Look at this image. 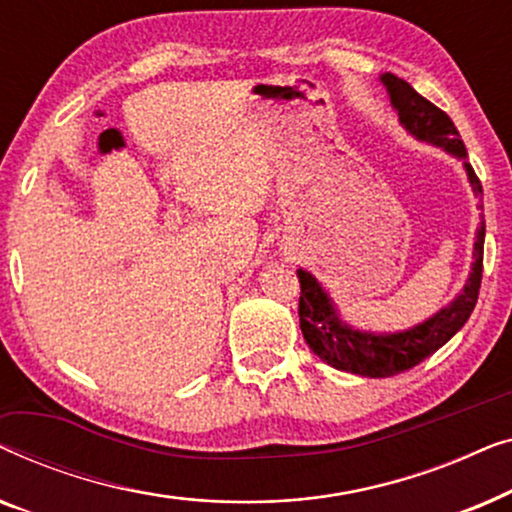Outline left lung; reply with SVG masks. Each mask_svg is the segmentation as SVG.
Listing matches in <instances>:
<instances>
[{"instance_id":"left-lung-1","label":"left lung","mask_w":512,"mask_h":512,"mask_svg":"<svg viewBox=\"0 0 512 512\" xmlns=\"http://www.w3.org/2000/svg\"><path fill=\"white\" fill-rule=\"evenodd\" d=\"M380 81L387 88L391 109L398 114V123L403 125V130L415 137L417 142L438 146V149L450 153L452 158L461 160L473 195L480 198L482 186L475 177L473 167L468 165L466 146L461 142L450 116L419 95L408 81L398 79L394 74H382ZM482 247H485V221H480L478 230H475L471 272H468L464 289L457 293V298L440 307L422 324L394 333L363 331V328L347 324L342 319L338 305L319 284V279L312 272L300 268L298 314L305 342L328 366L361 377H391L417 366L426 356L438 352L454 333H459L461 326L471 317L473 307L478 303L482 279Z\"/></svg>"}]
</instances>
